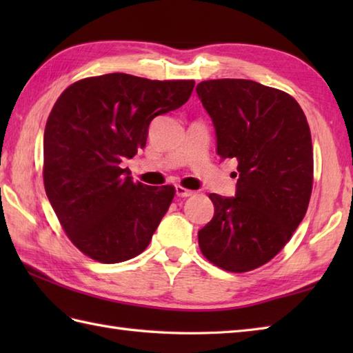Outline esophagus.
Returning <instances> with one entry per match:
<instances>
[{"mask_svg": "<svg viewBox=\"0 0 353 353\" xmlns=\"http://www.w3.org/2000/svg\"><path fill=\"white\" fill-rule=\"evenodd\" d=\"M176 194H177V197H191L192 194H194V191H191V190H186V188H183V186H181V185H177L176 186Z\"/></svg>", "mask_w": 353, "mask_h": 353, "instance_id": "esophagus-1", "label": "esophagus"}]
</instances>
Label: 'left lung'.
<instances>
[{
  "mask_svg": "<svg viewBox=\"0 0 353 353\" xmlns=\"http://www.w3.org/2000/svg\"><path fill=\"white\" fill-rule=\"evenodd\" d=\"M196 91L214 123L216 153L238 161L235 197L209 194L214 216L199 230L200 250L226 272H250L283 249L308 209L310 125L291 95L258 81L206 80Z\"/></svg>",
  "mask_w": 353,
  "mask_h": 353,
  "instance_id": "8db88e82",
  "label": "left lung"
}]
</instances>
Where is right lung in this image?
<instances>
[{
    "instance_id": "right-lung-1",
    "label": "right lung",
    "mask_w": 353,
    "mask_h": 353,
    "mask_svg": "<svg viewBox=\"0 0 353 353\" xmlns=\"http://www.w3.org/2000/svg\"><path fill=\"white\" fill-rule=\"evenodd\" d=\"M194 80H148L114 72L68 86L43 133V185L71 243L115 264L152 241L176 190L134 183L125 157L145 147L148 125L188 101Z\"/></svg>"
}]
</instances>
